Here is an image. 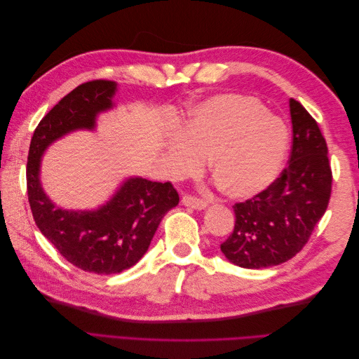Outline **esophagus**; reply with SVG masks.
<instances>
[{
    "instance_id": "esophagus-1",
    "label": "esophagus",
    "mask_w": 359,
    "mask_h": 359,
    "mask_svg": "<svg viewBox=\"0 0 359 359\" xmlns=\"http://www.w3.org/2000/svg\"><path fill=\"white\" fill-rule=\"evenodd\" d=\"M182 205L186 206H190V208H194V210H203L206 208V202L203 199H199L196 196H191V194H186V196L182 198Z\"/></svg>"
}]
</instances>
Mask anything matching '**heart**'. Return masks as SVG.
<instances>
[{"mask_svg":"<svg viewBox=\"0 0 359 359\" xmlns=\"http://www.w3.org/2000/svg\"><path fill=\"white\" fill-rule=\"evenodd\" d=\"M287 153V130L265 114L255 97L224 94L194 107L166 147L168 165L177 175H193L202 161L219 189L245 199L265 190L277 178Z\"/></svg>","mask_w":359,"mask_h":359,"instance_id":"heart-1","label":"heart"}]
</instances>
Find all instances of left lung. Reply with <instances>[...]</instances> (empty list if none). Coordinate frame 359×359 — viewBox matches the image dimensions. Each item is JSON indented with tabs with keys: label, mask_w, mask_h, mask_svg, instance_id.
<instances>
[{
	"label": "left lung",
	"mask_w": 359,
	"mask_h": 359,
	"mask_svg": "<svg viewBox=\"0 0 359 359\" xmlns=\"http://www.w3.org/2000/svg\"><path fill=\"white\" fill-rule=\"evenodd\" d=\"M292 147L286 168L252 199L233 205L235 227L220 245L232 264L260 269L286 262L310 240L328 208L332 170L320 128L299 102L289 100Z\"/></svg>",
	"instance_id": "8db88e82"
}]
</instances>
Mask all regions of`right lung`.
Segmentation results:
<instances>
[{
    "instance_id": "add662e5",
    "label": "right lung",
    "mask_w": 359,
    "mask_h": 359,
    "mask_svg": "<svg viewBox=\"0 0 359 359\" xmlns=\"http://www.w3.org/2000/svg\"><path fill=\"white\" fill-rule=\"evenodd\" d=\"M114 81L95 79L76 86L43 116L31 137L27 191L40 232L74 266L109 276L137 264L165 214L180 202L172 182L130 178L97 211H67L53 205L39 180L40 157L69 132L94 128L99 112L112 107Z\"/></svg>"
}]
</instances>
